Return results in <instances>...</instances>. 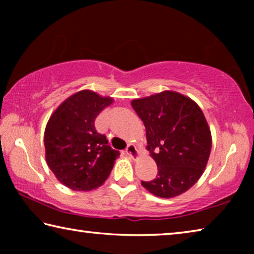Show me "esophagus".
Segmentation results:
<instances>
[{
	"instance_id": "esophagus-1",
	"label": "esophagus",
	"mask_w": 254,
	"mask_h": 254,
	"mask_svg": "<svg viewBox=\"0 0 254 254\" xmlns=\"http://www.w3.org/2000/svg\"><path fill=\"white\" fill-rule=\"evenodd\" d=\"M127 153L128 157L133 159V160H135V159H137V158L140 157L139 151H137V149H136V147H135L134 144H128L127 145Z\"/></svg>"
}]
</instances>
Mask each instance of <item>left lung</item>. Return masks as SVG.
<instances>
[{"label":"left lung","instance_id":"8db88e82","mask_svg":"<svg viewBox=\"0 0 254 254\" xmlns=\"http://www.w3.org/2000/svg\"><path fill=\"white\" fill-rule=\"evenodd\" d=\"M131 105L144 124L147 149L158 166L157 177L141 185L161 198L182 195L203 175L212 149L203 111L174 91L135 98Z\"/></svg>","mask_w":254,"mask_h":254}]
</instances>
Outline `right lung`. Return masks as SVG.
Returning <instances> with one entry per match:
<instances>
[{
    "label": "right lung",
    "mask_w": 254,
    "mask_h": 254,
    "mask_svg": "<svg viewBox=\"0 0 254 254\" xmlns=\"http://www.w3.org/2000/svg\"><path fill=\"white\" fill-rule=\"evenodd\" d=\"M113 98L84 89L66 98L45 130L47 165L60 183L78 191L103 185L120 152L95 130V119Z\"/></svg>",
    "instance_id": "add662e5"
}]
</instances>
